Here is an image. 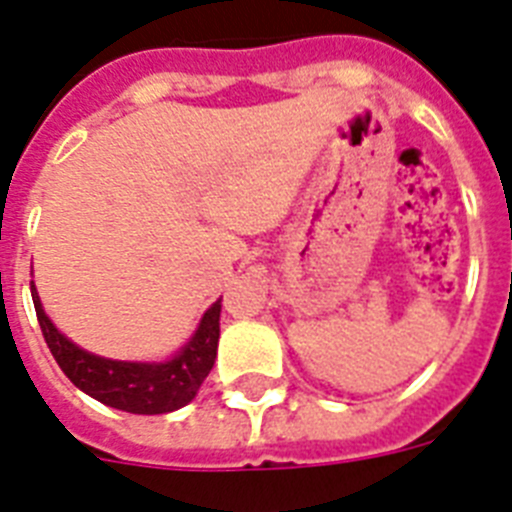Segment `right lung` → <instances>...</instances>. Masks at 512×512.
I'll use <instances>...</instances> for the list:
<instances>
[{"label": "right lung", "instance_id": "add662e5", "mask_svg": "<svg viewBox=\"0 0 512 512\" xmlns=\"http://www.w3.org/2000/svg\"><path fill=\"white\" fill-rule=\"evenodd\" d=\"M30 291H33L35 314H38L48 350L66 373V379L84 394H90L92 399L115 410L133 412V415H164V412L180 410L193 402L216 361L221 299L203 314L195 335L175 358L164 363H131L110 361V358H100V355L77 348L46 317L33 283H30Z\"/></svg>", "mask_w": 512, "mask_h": 512}]
</instances>
